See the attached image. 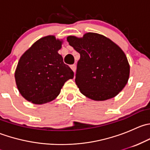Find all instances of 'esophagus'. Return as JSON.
<instances>
[{"label": "esophagus", "instance_id": "1", "mask_svg": "<svg viewBox=\"0 0 150 150\" xmlns=\"http://www.w3.org/2000/svg\"><path fill=\"white\" fill-rule=\"evenodd\" d=\"M70 68L72 69V71H73L74 72H75V70H76V66H75V64H72V65H71Z\"/></svg>", "mask_w": 150, "mask_h": 150}]
</instances>
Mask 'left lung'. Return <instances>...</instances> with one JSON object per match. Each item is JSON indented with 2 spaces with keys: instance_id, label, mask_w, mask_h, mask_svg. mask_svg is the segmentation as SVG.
<instances>
[{
  "instance_id": "left-lung-1",
  "label": "left lung",
  "mask_w": 150,
  "mask_h": 150,
  "mask_svg": "<svg viewBox=\"0 0 150 150\" xmlns=\"http://www.w3.org/2000/svg\"><path fill=\"white\" fill-rule=\"evenodd\" d=\"M69 46L81 55L75 83L81 93L95 101L117 96L127 84L130 65L123 51L110 38L94 33L69 35Z\"/></svg>"
}]
</instances>
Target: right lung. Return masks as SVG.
<instances>
[{
	"label": "right lung",
	"mask_w": 150,
	"mask_h": 150,
	"mask_svg": "<svg viewBox=\"0 0 150 150\" xmlns=\"http://www.w3.org/2000/svg\"><path fill=\"white\" fill-rule=\"evenodd\" d=\"M62 40L54 35L41 38L20 57L14 77L19 93L28 102L43 104L58 96L74 72L58 53Z\"/></svg>",
	"instance_id": "right-lung-1"
}]
</instances>
